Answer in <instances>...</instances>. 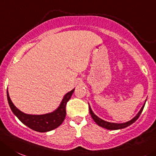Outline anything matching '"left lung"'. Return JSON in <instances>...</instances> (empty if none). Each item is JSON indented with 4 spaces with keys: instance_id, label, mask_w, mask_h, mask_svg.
Listing matches in <instances>:
<instances>
[{
    "instance_id": "left-lung-1",
    "label": "left lung",
    "mask_w": 156,
    "mask_h": 156,
    "mask_svg": "<svg viewBox=\"0 0 156 156\" xmlns=\"http://www.w3.org/2000/svg\"><path fill=\"white\" fill-rule=\"evenodd\" d=\"M145 104L143 105V106L142 107V108L140 109V111L139 112V113L136 115V116H135V117H134L132 120L129 121V122H125V123H113V122H106V121H105V120H102L101 119L98 118V116L96 115H94V113L92 112V110H91L90 105H89V112H90V115H91V118H92L93 120L96 122V124L97 125H98L99 126H101V127H102V128H105V129H108V130H117V129H124V128L128 127V126H131L132 123H134L135 121L137 120V119H139V116H140L142 110H143Z\"/></svg>"
}]
</instances>
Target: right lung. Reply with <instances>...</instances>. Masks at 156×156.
<instances>
[{"mask_svg":"<svg viewBox=\"0 0 156 156\" xmlns=\"http://www.w3.org/2000/svg\"><path fill=\"white\" fill-rule=\"evenodd\" d=\"M75 88L64 96L60 105L55 111L44 115H28L22 112L13 104L10 98L8 91H7L8 101L12 112L17 119L30 129L39 132H46L51 131L61 126L66 115V105L73 94Z\"/></svg>","mask_w":156,"mask_h":156,"instance_id":"add662e5","label":"right lung"}]
</instances>
